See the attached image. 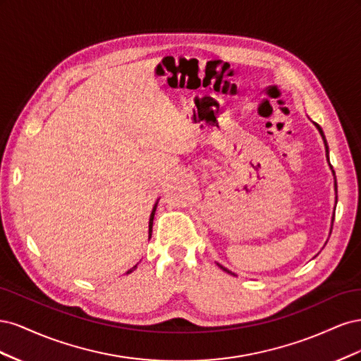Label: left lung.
Segmentation results:
<instances>
[{"label":"left lung","mask_w":361,"mask_h":361,"mask_svg":"<svg viewBox=\"0 0 361 361\" xmlns=\"http://www.w3.org/2000/svg\"><path fill=\"white\" fill-rule=\"evenodd\" d=\"M313 125L316 126V129L319 130V134H321V137H322V140H324V145H325V157H326V159H329V164H330V152H329V145H326V140H325V135H324V130H322V128L316 123V122H313ZM330 169H331V171H333V176H334V190H336V192H337V183H336V174H334V170H333V167L330 166ZM336 202H337V197H336ZM334 209H336V206H334ZM333 221H334V214H333V218H331V228H333ZM218 267H220L223 271H226V272H228V274H232V276H235L232 271H228L227 268H224L223 265H220V264H216Z\"/></svg>","instance_id":"1"}]
</instances>
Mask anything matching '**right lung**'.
Wrapping results in <instances>:
<instances>
[{
    "instance_id": "add662e5",
    "label": "right lung",
    "mask_w": 361,
    "mask_h": 361,
    "mask_svg": "<svg viewBox=\"0 0 361 361\" xmlns=\"http://www.w3.org/2000/svg\"><path fill=\"white\" fill-rule=\"evenodd\" d=\"M158 202H159V199L157 200V203L154 204V209H152V214H150V218H149V239H150V236H152V226H154V216H155V211H157V206H158ZM138 265V264H137ZM137 265L135 267H133L130 269H128V272L126 274H129V272H133V271H135V268H137Z\"/></svg>"
}]
</instances>
